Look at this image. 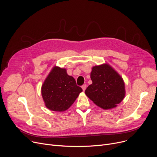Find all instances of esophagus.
Segmentation results:
<instances>
[{"label":"esophagus","mask_w":157,"mask_h":157,"mask_svg":"<svg viewBox=\"0 0 157 157\" xmlns=\"http://www.w3.org/2000/svg\"><path fill=\"white\" fill-rule=\"evenodd\" d=\"M86 85H83V86H81V88H82V89H83V91H85V90H86Z\"/></svg>","instance_id":"1"}]
</instances>
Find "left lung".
<instances>
[{
    "label": "left lung",
    "mask_w": 157,
    "mask_h": 157,
    "mask_svg": "<svg viewBox=\"0 0 157 157\" xmlns=\"http://www.w3.org/2000/svg\"><path fill=\"white\" fill-rule=\"evenodd\" d=\"M92 84L85 90L86 95L103 109L116 108L125 96V82L108 63L94 66L90 73Z\"/></svg>",
    "instance_id": "obj_1"
}]
</instances>
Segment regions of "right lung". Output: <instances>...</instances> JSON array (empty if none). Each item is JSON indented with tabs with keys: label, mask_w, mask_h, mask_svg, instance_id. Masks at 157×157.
<instances>
[{
	"label": "right lung",
	"mask_w": 157,
	"mask_h": 157,
	"mask_svg": "<svg viewBox=\"0 0 157 157\" xmlns=\"http://www.w3.org/2000/svg\"><path fill=\"white\" fill-rule=\"evenodd\" d=\"M82 88L77 86L74 78L67 70L54 66L46 78L41 87L46 108L53 111L63 112L68 109L76 101Z\"/></svg>",
	"instance_id": "right-lung-1"
}]
</instances>
